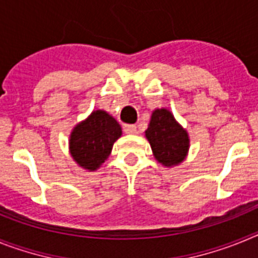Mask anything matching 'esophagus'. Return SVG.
I'll return each instance as SVG.
<instances>
[{"label": "esophagus", "mask_w": 258, "mask_h": 258, "mask_svg": "<svg viewBox=\"0 0 258 258\" xmlns=\"http://www.w3.org/2000/svg\"><path fill=\"white\" fill-rule=\"evenodd\" d=\"M124 132L126 134H136L137 133V126L136 125H124Z\"/></svg>", "instance_id": "1"}]
</instances>
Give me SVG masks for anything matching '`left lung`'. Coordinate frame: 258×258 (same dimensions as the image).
<instances>
[{
    "label": "left lung",
    "instance_id": "obj_1",
    "mask_svg": "<svg viewBox=\"0 0 258 258\" xmlns=\"http://www.w3.org/2000/svg\"><path fill=\"white\" fill-rule=\"evenodd\" d=\"M154 156L164 166H175L184 160L190 140L187 132L177 122L169 109L157 108L145 132Z\"/></svg>",
    "mask_w": 258,
    "mask_h": 258
}]
</instances>
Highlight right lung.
Wrapping results in <instances>:
<instances>
[{
  "instance_id": "add662e5",
  "label": "right lung",
  "mask_w": 258,
  "mask_h": 258,
  "mask_svg": "<svg viewBox=\"0 0 258 258\" xmlns=\"http://www.w3.org/2000/svg\"><path fill=\"white\" fill-rule=\"evenodd\" d=\"M121 133V126L112 116L103 109L93 111L71 133V156L84 169L97 170L107 160Z\"/></svg>"
}]
</instances>
